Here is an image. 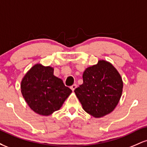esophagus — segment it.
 Returning a JSON list of instances; mask_svg holds the SVG:
<instances>
[{
  "label": "esophagus",
  "instance_id": "34e87169",
  "mask_svg": "<svg viewBox=\"0 0 147 147\" xmlns=\"http://www.w3.org/2000/svg\"><path fill=\"white\" fill-rule=\"evenodd\" d=\"M76 88H77V85H76V84H73V85H72V86H70V88H71V90H72V91L75 90Z\"/></svg>",
  "mask_w": 147,
  "mask_h": 147
}]
</instances>
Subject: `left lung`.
<instances>
[{
    "instance_id": "8db88e82",
    "label": "left lung",
    "mask_w": 147,
    "mask_h": 147,
    "mask_svg": "<svg viewBox=\"0 0 147 147\" xmlns=\"http://www.w3.org/2000/svg\"><path fill=\"white\" fill-rule=\"evenodd\" d=\"M123 82L110 62L99 60L83 74V84L75 92L83 109L95 117H102L114 110L121 98Z\"/></svg>"
}]
</instances>
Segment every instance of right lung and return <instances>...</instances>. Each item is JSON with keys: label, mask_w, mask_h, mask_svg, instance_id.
I'll return each mask as SVG.
<instances>
[{"label": "right lung", "mask_w": 147, "mask_h": 147, "mask_svg": "<svg viewBox=\"0 0 147 147\" xmlns=\"http://www.w3.org/2000/svg\"><path fill=\"white\" fill-rule=\"evenodd\" d=\"M21 93L30 109L37 114L48 116L59 110L71 94V89L54 75V68L35 64L21 81Z\"/></svg>", "instance_id": "obj_1"}]
</instances>
